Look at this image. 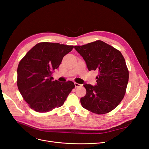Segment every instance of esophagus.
<instances>
[{
  "mask_svg": "<svg viewBox=\"0 0 149 149\" xmlns=\"http://www.w3.org/2000/svg\"><path fill=\"white\" fill-rule=\"evenodd\" d=\"M74 86H75V87H79V86H81V84H78V83H74Z\"/></svg>",
  "mask_w": 149,
  "mask_h": 149,
  "instance_id": "esophagus-1",
  "label": "esophagus"
}]
</instances>
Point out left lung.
I'll return each mask as SVG.
<instances>
[{
	"mask_svg": "<svg viewBox=\"0 0 149 149\" xmlns=\"http://www.w3.org/2000/svg\"><path fill=\"white\" fill-rule=\"evenodd\" d=\"M74 48L89 71H98L97 84H84L86 95L81 98L84 109L97 114H106L118 106L125 95L129 71L122 53L101 40Z\"/></svg>",
	"mask_w": 149,
	"mask_h": 149,
	"instance_id": "8db88e82",
	"label": "left lung"
}]
</instances>
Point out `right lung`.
<instances>
[{
    "mask_svg": "<svg viewBox=\"0 0 149 149\" xmlns=\"http://www.w3.org/2000/svg\"><path fill=\"white\" fill-rule=\"evenodd\" d=\"M73 45L42 42L35 45L20 61L17 68V86L31 109L47 112L64 104L74 84L71 81H53L57 69Z\"/></svg>",
    "mask_w": 149,
    "mask_h": 149,
    "instance_id": "1",
    "label": "right lung"
}]
</instances>
